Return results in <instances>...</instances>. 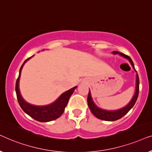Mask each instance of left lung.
I'll return each instance as SVG.
<instances>
[{
    "label": "left lung",
    "instance_id": "8db88e82",
    "mask_svg": "<svg viewBox=\"0 0 152 152\" xmlns=\"http://www.w3.org/2000/svg\"><path fill=\"white\" fill-rule=\"evenodd\" d=\"M114 54H118L121 56L127 59L128 61L130 62L132 67L135 69L134 67V65L133 61L131 59V58L128 56L123 54V53H120L117 51H114L113 52ZM136 71V69H135ZM138 93H139V78H138V74H136V89H135V93L134 95L132 97V100H130V102L128 103L127 105L124 107L119 109L117 110H104V109H101L94 103V102L93 101L92 98H91L90 90H89L88 94V97H87V103H88L89 108L91 113L96 117V118H99L100 120H103V121H114L116 120H118L121 118L122 117L125 116L131 109L133 107L134 104L136 103V100H137L138 96Z\"/></svg>",
    "mask_w": 152,
    "mask_h": 152
}]
</instances>
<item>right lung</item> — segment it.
<instances>
[{"mask_svg":"<svg viewBox=\"0 0 152 152\" xmlns=\"http://www.w3.org/2000/svg\"><path fill=\"white\" fill-rule=\"evenodd\" d=\"M31 57L27 58L21 66L20 71H19L18 78L16 83V93L18 103L20 104L21 109L27 114L35 119L36 121L42 122V123L54 121V120L59 118L63 114L70 96L74 93V89L77 87L76 86L69 89V90L66 91L65 92L62 94L54 102L49 104H46V105H35V104H31L27 102L20 94V89H19V80H20L21 71H22L23 65Z\"/></svg>","mask_w":152,"mask_h":152,"instance_id":"right-lung-1","label":"right lung"}]
</instances>
